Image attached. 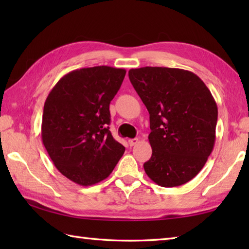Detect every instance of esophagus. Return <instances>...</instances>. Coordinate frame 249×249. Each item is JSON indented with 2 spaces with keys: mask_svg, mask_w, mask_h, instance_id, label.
Listing matches in <instances>:
<instances>
[{
  "mask_svg": "<svg viewBox=\"0 0 249 249\" xmlns=\"http://www.w3.org/2000/svg\"><path fill=\"white\" fill-rule=\"evenodd\" d=\"M137 143H138V139H137V138L129 139V140H128V144H129L130 146H134V145H136Z\"/></svg>",
  "mask_w": 249,
  "mask_h": 249,
  "instance_id": "34e87169",
  "label": "esophagus"
}]
</instances>
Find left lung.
<instances>
[{
	"label": "left lung",
	"mask_w": 249,
	"mask_h": 249,
	"mask_svg": "<svg viewBox=\"0 0 249 249\" xmlns=\"http://www.w3.org/2000/svg\"><path fill=\"white\" fill-rule=\"evenodd\" d=\"M129 80L150 113L152 156L143 168L153 182L176 187L193 179L215 144L217 105L194 72L169 67H141Z\"/></svg>",
	"instance_id": "8db88e82"
}]
</instances>
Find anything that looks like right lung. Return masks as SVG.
I'll return each mask as SVG.
<instances>
[{
	"instance_id": "add662e5",
	"label": "right lung",
	"mask_w": 249,
	"mask_h": 249,
	"mask_svg": "<svg viewBox=\"0 0 249 249\" xmlns=\"http://www.w3.org/2000/svg\"><path fill=\"white\" fill-rule=\"evenodd\" d=\"M126 71L110 66L81 68L62 77L47 97L41 139L63 176L82 186L113 171L125 147L109 130V105Z\"/></svg>"
}]
</instances>
